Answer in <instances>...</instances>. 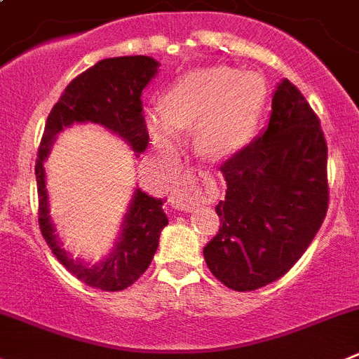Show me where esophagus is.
<instances>
[{
  "label": "esophagus",
  "mask_w": 359,
  "mask_h": 359,
  "mask_svg": "<svg viewBox=\"0 0 359 359\" xmlns=\"http://www.w3.org/2000/svg\"><path fill=\"white\" fill-rule=\"evenodd\" d=\"M206 187V174L201 170H187L180 187L170 196V205L177 210H194L197 194Z\"/></svg>",
  "instance_id": "1"
}]
</instances>
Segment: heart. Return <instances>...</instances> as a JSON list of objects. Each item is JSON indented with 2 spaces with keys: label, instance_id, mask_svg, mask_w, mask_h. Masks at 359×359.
<instances>
[{
  "label": "heart",
  "instance_id": "heart-1",
  "mask_svg": "<svg viewBox=\"0 0 359 359\" xmlns=\"http://www.w3.org/2000/svg\"><path fill=\"white\" fill-rule=\"evenodd\" d=\"M267 101V83L258 72L217 65L190 71L165 92L160 111H147L146 126L160 153L182 147L180 130H196L203 153L226 158L249 144Z\"/></svg>",
  "mask_w": 359,
  "mask_h": 359
}]
</instances>
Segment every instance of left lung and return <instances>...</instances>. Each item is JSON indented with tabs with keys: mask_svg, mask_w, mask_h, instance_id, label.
Here are the masks:
<instances>
[{
	"mask_svg": "<svg viewBox=\"0 0 359 359\" xmlns=\"http://www.w3.org/2000/svg\"><path fill=\"white\" fill-rule=\"evenodd\" d=\"M325 167L320 121L299 88L281 80L267 126L220 165L228 185L215 206L222 226L203 255L222 285L251 292L294 267L327 212Z\"/></svg>",
	"mask_w": 359,
	"mask_h": 359,
	"instance_id": "left-lung-1",
	"label": "left lung"
}]
</instances>
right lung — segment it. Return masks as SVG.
<instances>
[{"label": "right lung", "instance_id": "add662e5", "mask_svg": "<svg viewBox=\"0 0 359 359\" xmlns=\"http://www.w3.org/2000/svg\"><path fill=\"white\" fill-rule=\"evenodd\" d=\"M154 58L115 57L100 60L65 87L57 104L46 121L44 135L39 147L35 176L39 192V226L53 255L85 285L104 292H119L133 285L149 267L158 249L160 233L169 224L163 212V199L147 196L135 189L123 220V229L114 249L101 262L90 263L74 259L62 248L49 215V196L46 189L44 162L57 135L64 128L78 123H94L107 128L124 140L139 156L149 142L146 119L142 114V90L156 76Z\"/></svg>", "mask_w": 359, "mask_h": 359}]
</instances>
